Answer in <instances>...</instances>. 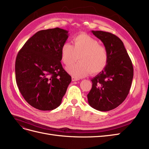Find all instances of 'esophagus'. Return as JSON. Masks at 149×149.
<instances>
[{
    "label": "esophagus",
    "mask_w": 149,
    "mask_h": 149,
    "mask_svg": "<svg viewBox=\"0 0 149 149\" xmlns=\"http://www.w3.org/2000/svg\"><path fill=\"white\" fill-rule=\"evenodd\" d=\"M78 80H79V78H75V77H74V76L72 77V81H78Z\"/></svg>",
    "instance_id": "1"
}]
</instances>
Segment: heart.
Listing matches in <instances>:
<instances>
[{
	"label": "heart",
	"instance_id": "b5f03b06",
	"mask_svg": "<svg viewBox=\"0 0 149 149\" xmlns=\"http://www.w3.org/2000/svg\"><path fill=\"white\" fill-rule=\"evenodd\" d=\"M73 46L65 43L61 49L62 60L66 66L79 62L67 68L74 77L80 78L102 71L107 65L108 53L106 48L100 45L97 40L87 34H79L73 38Z\"/></svg>",
	"mask_w": 149,
	"mask_h": 149
}]
</instances>
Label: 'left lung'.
<instances>
[{
  "mask_svg": "<svg viewBox=\"0 0 149 149\" xmlns=\"http://www.w3.org/2000/svg\"><path fill=\"white\" fill-rule=\"evenodd\" d=\"M101 40L108 53L105 68L92 79L88 94L89 104L100 111L115 109L129 93L134 76L131 60L122 40L116 35L103 31H91Z\"/></svg>",
  "mask_w": 149,
  "mask_h": 149,
  "instance_id": "1",
  "label": "left lung"
}]
</instances>
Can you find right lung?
Masks as SVG:
<instances>
[{
	"instance_id": "obj_1",
	"label": "right lung",
	"mask_w": 149,
	"mask_h": 149,
	"mask_svg": "<svg viewBox=\"0 0 149 149\" xmlns=\"http://www.w3.org/2000/svg\"><path fill=\"white\" fill-rule=\"evenodd\" d=\"M68 35V31L60 28L38 31L17 54V86L25 100L36 109H56L71 81L60 62L61 49Z\"/></svg>"
}]
</instances>
